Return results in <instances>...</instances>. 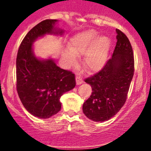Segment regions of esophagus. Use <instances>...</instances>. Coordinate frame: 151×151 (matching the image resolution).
I'll return each mask as SVG.
<instances>
[{"label":"esophagus","mask_w":151,"mask_h":151,"mask_svg":"<svg viewBox=\"0 0 151 151\" xmlns=\"http://www.w3.org/2000/svg\"><path fill=\"white\" fill-rule=\"evenodd\" d=\"M76 81L77 85H81L83 82V79H82V77L80 76H76Z\"/></svg>","instance_id":"obj_1"}]
</instances>
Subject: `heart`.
I'll list each match as a JSON object with an SVG mask.
<instances>
[{
  "label": "heart",
  "instance_id": "b5f03b06",
  "mask_svg": "<svg viewBox=\"0 0 151 151\" xmlns=\"http://www.w3.org/2000/svg\"><path fill=\"white\" fill-rule=\"evenodd\" d=\"M94 29L83 31L72 37L69 45V50H65L63 58L66 65L75 66L77 63L76 57L85 54L84 63L90 72L101 70L106 64L110 40L106 36H99Z\"/></svg>",
  "mask_w": 151,
  "mask_h": 151
}]
</instances>
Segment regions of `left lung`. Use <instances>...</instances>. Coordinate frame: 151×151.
Returning a JSON list of instances; mask_svg holds the SVG:
<instances>
[{"instance_id":"1","label":"left lung","mask_w":151,"mask_h":151,"mask_svg":"<svg viewBox=\"0 0 151 151\" xmlns=\"http://www.w3.org/2000/svg\"><path fill=\"white\" fill-rule=\"evenodd\" d=\"M116 45L112 57L99 73L85 80L92 94L83 104L82 110L94 122L109 120L125 104L134 75V56L129 38L116 29Z\"/></svg>"}]
</instances>
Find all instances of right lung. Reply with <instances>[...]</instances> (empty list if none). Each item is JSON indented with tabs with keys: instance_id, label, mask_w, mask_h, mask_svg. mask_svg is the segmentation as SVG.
I'll list each match as a JSON object with an SVG mask.
<instances>
[{
	"instance_id": "add662e5",
	"label": "right lung",
	"mask_w": 151,
	"mask_h": 151,
	"mask_svg": "<svg viewBox=\"0 0 151 151\" xmlns=\"http://www.w3.org/2000/svg\"><path fill=\"white\" fill-rule=\"evenodd\" d=\"M57 19L39 22L22 40L17 57V89L24 107L35 117L50 118L61 109V96L76 86L75 75L57 66L52 58L36 57L33 44L46 35H63Z\"/></svg>"
}]
</instances>
